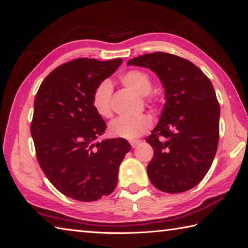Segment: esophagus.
I'll list each match as a JSON object with an SVG mask.
<instances>
[{
  "label": "esophagus",
  "instance_id": "obj_1",
  "mask_svg": "<svg viewBox=\"0 0 248 248\" xmlns=\"http://www.w3.org/2000/svg\"><path fill=\"white\" fill-rule=\"evenodd\" d=\"M139 143L140 140H133V141H130V146H132V148H136Z\"/></svg>",
  "mask_w": 248,
  "mask_h": 248
}]
</instances>
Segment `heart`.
<instances>
[{
    "instance_id": "b5f03b06",
    "label": "heart",
    "mask_w": 248,
    "mask_h": 248,
    "mask_svg": "<svg viewBox=\"0 0 248 248\" xmlns=\"http://www.w3.org/2000/svg\"><path fill=\"white\" fill-rule=\"evenodd\" d=\"M126 87L130 88L140 95H147L152 88L150 77L140 70H129L120 77ZM112 85L109 80L99 82L92 93V106L102 118H110V99ZM152 125V120L148 114H138L135 116H119L110 123V133L112 136L136 139L141 136Z\"/></svg>"
}]
</instances>
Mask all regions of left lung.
<instances>
[{
    "label": "left lung",
    "mask_w": 248,
    "mask_h": 248,
    "mask_svg": "<svg viewBox=\"0 0 248 248\" xmlns=\"http://www.w3.org/2000/svg\"><path fill=\"white\" fill-rule=\"evenodd\" d=\"M127 64L151 69L165 88L160 121L146 139L154 151L149 179L163 192L192 189L207 174L218 147L220 107L212 82L189 60L162 51Z\"/></svg>",
    "instance_id": "left-lung-1"
}]
</instances>
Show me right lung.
Wrapping results in <instances>:
<instances>
[{"mask_svg": "<svg viewBox=\"0 0 248 248\" xmlns=\"http://www.w3.org/2000/svg\"><path fill=\"white\" fill-rule=\"evenodd\" d=\"M122 59L78 58L53 70L34 99L31 136L37 162L59 192L92 202L113 192L121 162L130 150L124 138L96 139L107 125L92 106V93Z\"/></svg>", "mask_w": 248, "mask_h": 248, "instance_id": "right-lung-1", "label": "right lung"}]
</instances>
